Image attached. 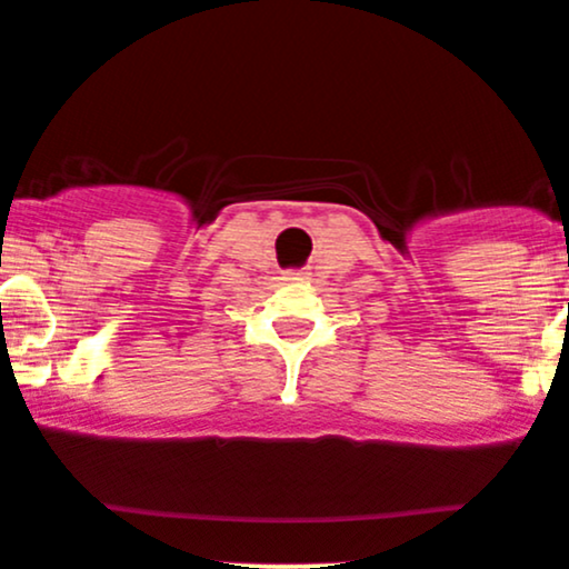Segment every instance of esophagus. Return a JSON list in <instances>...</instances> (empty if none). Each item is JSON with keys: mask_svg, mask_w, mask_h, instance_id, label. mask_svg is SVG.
Returning a JSON list of instances; mask_svg holds the SVG:
<instances>
[{"mask_svg": "<svg viewBox=\"0 0 569 569\" xmlns=\"http://www.w3.org/2000/svg\"><path fill=\"white\" fill-rule=\"evenodd\" d=\"M286 274H289L291 280H306V278H308V274L300 272V269H291V272H286Z\"/></svg>", "mask_w": 569, "mask_h": 569, "instance_id": "esophagus-1", "label": "esophagus"}]
</instances>
